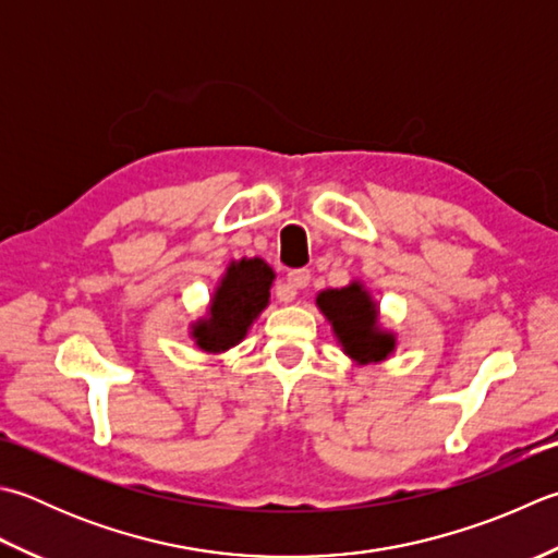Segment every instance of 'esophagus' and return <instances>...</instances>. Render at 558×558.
<instances>
[{"label": "esophagus", "instance_id": "34e87169", "mask_svg": "<svg viewBox=\"0 0 558 558\" xmlns=\"http://www.w3.org/2000/svg\"><path fill=\"white\" fill-rule=\"evenodd\" d=\"M310 280H312V272H310V270H304V268L290 270V272H288V288L282 290L280 300H282V302H292L294 294H298V290L310 286Z\"/></svg>", "mask_w": 558, "mask_h": 558}]
</instances>
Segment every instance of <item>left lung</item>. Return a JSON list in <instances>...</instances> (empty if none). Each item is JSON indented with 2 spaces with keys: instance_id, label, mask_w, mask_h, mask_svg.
I'll use <instances>...</instances> for the list:
<instances>
[{
  "instance_id": "obj_1",
  "label": "left lung",
  "mask_w": 558,
  "mask_h": 558,
  "mask_svg": "<svg viewBox=\"0 0 558 558\" xmlns=\"http://www.w3.org/2000/svg\"><path fill=\"white\" fill-rule=\"evenodd\" d=\"M316 307L329 319L331 329L343 345V353L357 365L381 363L397 348V336L379 326V312L363 282L353 280L341 290H322Z\"/></svg>"
}]
</instances>
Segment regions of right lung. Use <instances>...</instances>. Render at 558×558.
Listing matches in <instances>:
<instances>
[{
	"label": "right lung",
	"mask_w": 558,
	"mask_h": 558,
	"mask_svg": "<svg viewBox=\"0 0 558 558\" xmlns=\"http://www.w3.org/2000/svg\"><path fill=\"white\" fill-rule=\"evenodd\" d=\"M276 272L260 258L232 260L217 286L203 319L191 326L195 345L205 353H225L236 345L258 314L268 307Z\"/></svg>",
	"instance_id": "obj_1"
}]
</instances>
